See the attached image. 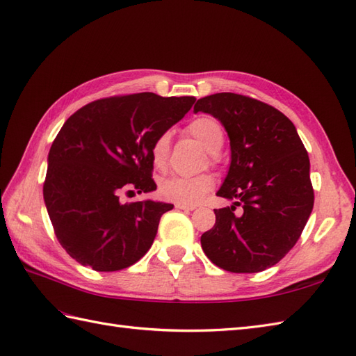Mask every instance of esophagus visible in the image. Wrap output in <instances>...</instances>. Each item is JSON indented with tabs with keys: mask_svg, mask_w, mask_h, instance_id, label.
Returning <instances> with one entry per match:
<instances>
[{
	"mask_svg": "<svg viewBox=\"0 0 356 356\" xmlns=\"http://www.w3.org/2000/svg\"><path fill=\"white\" fill-rule=\"evenodd\" d=\"M176 208L181 211H194L195 206L194 204H184V203H176Z\"/></svg>",
	"mask_w": 356,
	"mask_h": 356,
	"instance_id": "obj_1",
	"label": "esophagus"
}]
</instances>
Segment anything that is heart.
I'll use <instances>...</instances> for the list:
<instances>
[{
  "label": "heart",
  "mask_w": 356,
  "mask_h": 356,
  "mask_svg": "<svg viewBox=\"0 0 356 356\" xmlns=\"http://www.w3.org/2000/svg\"><path fill=\"white\" fill-rule=\"evenodd\" d=\"M188 134L203 145V148L212 156L217 154L222 144H225V130L221 124L212 117H198L188 124ZM171 144V134L162 131L154 138L152 144V161L156 168L163 170L167 167L168 153ZM213 188V179L208 175L197 177L185 176H172L163 179L159 185V194L165 200L184 203V204H197L204 198V195L211 193Z\"/></svg>",
  "instance_id": "b5f03b06"
}]
</instances>
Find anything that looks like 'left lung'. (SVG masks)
<instances>
[{"instance_id":"1","label":"left lung","mask_w":356,"mask_h":356,"mask_svg":"<svg viewBox=\"0 0 356 356\" xmlns=\"http://www.w3.org/2000/svg\"><path fill=\"white\" fill-rule=\"evenodd\" d=\"M217 118L230 140V165L213 209L216 225L200 238L217 267L258 273L290 252L312 212L309 158L294 124L273 106L232 92L203 97L194 113ZM236 205L243 212L235 214Z\"/></svg>"}]
</instances>
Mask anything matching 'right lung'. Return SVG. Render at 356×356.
Instances as JSON below:
<instances>
[{"label": "right lung", "mask_w": 356, "mask_h": 356, "mask_svg": "<svg viewBox=\"0 0 356 356\" xmlns=\"http://www.w3.org/2000/svg\"><path fill=\"white\" fill-rule=\"evenodd\" d=\"M194 97L143 92L81 107L65 121L48 153L44 200L59 243L95 271L130 267L148 252L159 220L172 204H122L120 194L156 189L152 144L175 126Z\"/></svg>", "instance_id": "add662e5"}]
</instances>
